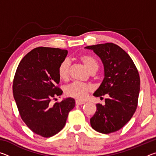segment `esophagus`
I'll return each mask as SVG.
<instances>
[{"label":"esophagus","instance_id":"obj_1","mask_svg":"<svg viewBox=\"0 0 156 156\" xmlns=\"http://www.w3.org/2000/svg\"><path fill=\"white\" fill-rule=\"evenodd\" d=\"M76 104L77 105H82L84 104V102L82 101V100H76Z\"/></svg>","mask_w":156,"mask_h":156}]
</instances>
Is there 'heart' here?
<instances>
[{"label": "heart", "mask_w": 156, "mask_h": 156, "mask_svg": "<svg viewBox=\"0 0 156 156\" xmlns=\"http://www.w3.org/2000/svg\"><path fill=\"white\" fill-rule=\"evenodd\" d=\"M80 61L83 63L89 72L97 71L98 68V63L93 56L89 55H83L80 57ZM70 62L65 59L60 62L58 69V73L59 78L62 80H67L69 76ZM92 91L91 85L81 83H73L66 87L65 89L67 96L78 100H84L87 97L88 94Z\"/></svg>", "instance_id": "obj_1"}]
</instances>
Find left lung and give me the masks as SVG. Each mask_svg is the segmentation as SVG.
I'll return each instance as SVG.
<instances>
[{
  "instance_id": "8db88e82",
  "label": "left lung",
  "mask_w": 156,
  "mask_h": 156,
  "mask_svg": "<svg viewBox=\"0 0 156 156\" xmlns=\"http://www.w3.org/2000/svg\"><path fill=\"white\" fill-rule=\"evenodd\" d=\"M93 50L104 65L105 78L94 96L105 94V105L97 104V110L90 119L91 127L107 134L122 128L135 113L140 93V76L131 57L113 43L85 47Z\"/></svg>"
}]
</instances>
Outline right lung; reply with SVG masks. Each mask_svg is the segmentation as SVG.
Listing matches in <instances>:
<instances>
[{"mask_svg": "<svg viewBox=\"0 0 156 156\" xmlns=\"http://www.w3.org/2000/svg\"><path fill=\"white\" fill-rule=\"evenodd\" d=\"M67 50L40 47L21 60L13 82V94L26 125L44 138L56 135L64 127L68 114L75 107L72 98L51 104L62 91L58 85V69Z\"/></svg>", "mask_w": 156, "mask_h": 156, "instance_id": "right-lung-1", "label": "right lung"}]
</instances>
